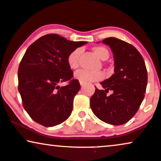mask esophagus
I'll use <instances>...</instances> for the list:
<instances>
[{
	"instance_id": "34e87169",
	"label": "esophagus",
	"mask_w": 161,
	"mask_h": 161,
	"mask_svg": "<svg viewBox=\"0 0 161 161\" xmlns=\"http://www.w3.org/2000/svg\"><path fill=\"white\" fill-rule=\"evenodd\" d=\"M79 83H80L81 86H83V85H84V83H82V82H79Z\"/></svg>"
}]
</instances>
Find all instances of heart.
<instances>
[{
  "label": "heart",
  "mask_w": 161,
  "mask_h": 161,
  "mask_svg": "<svg viewBox=\"0 0 161 161\" xmlns=\"http://www.w3.org/2000/svg\"><path fill=\"white\" fill-rule=\"evenodd\" d=\"M93 51L102 60H106L108 58L109 52L105 47H94L93 48ZM81 52H82V50L80 48H76L70 53V54L68 56L67 62H68V66L72 70H76V69L79 68V56H80ZM104 77L105 74L103 72H101V71L91 72V71L82 70L78 71L75 74V78L78 79L79 82L85 83V84L102 80L103 79H104Z\"/></svg>",
  "instance_id": "b5f03b06"
}]
</instances>
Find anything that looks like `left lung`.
<instances>
[{"label": "left lung", "instance_id": "left-lung-1", "mask_svg": "<svg viewBox=\"0 0 161 161\" xmlns=\"http://www.w3.org/2000/svg\"><path fill=\"white\" fill-rule=\"evenodd\" d=\"M103 43L111 47L114 58V74L100 82L105 90L96 87L90 99L93 113L105 123L119 125L135 116L143 100L148 81L141 54L135 47L114 37ZM109 90L113 91L108 96Z\"/></svg>", "mask_w": 161, "mask_h": 161}]
</instances>
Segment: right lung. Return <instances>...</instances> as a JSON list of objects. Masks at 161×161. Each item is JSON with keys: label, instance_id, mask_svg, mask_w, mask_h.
<instances>
[{"label": "right lung", "instance_id": "1", "mask_svg": "<svg viewBox=\"0 0 161 161\" xmlns=\"http://www.w3.org/2000/svg\"><path fill=\"white\" fill-rule=\"evenodd\" d=\"M86 43L47 34L27 48L18 67V88L24 109L36 123L52 127L70 117L80 84L73 79L67 58ZM64 81L69 84L60 87Z\"/></svg>", "mask_w": 161, "mask_h": 161}]
</instances>
